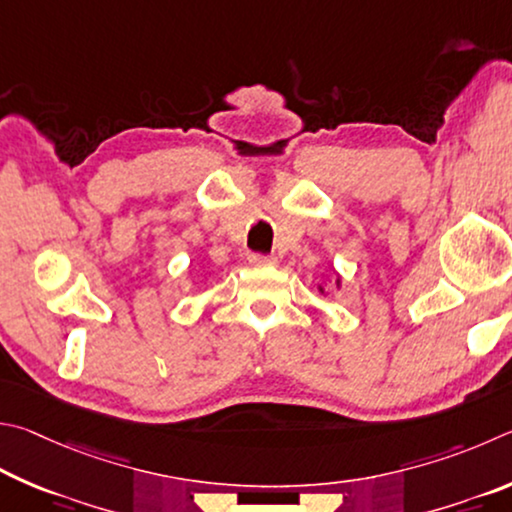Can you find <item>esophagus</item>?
Masks as SVG:
<instances>
[{"label":"esophagus","instance_id":"1","mask_svg":"<svg viewBox=\"0 0 512 512\" xmlns=\"http://www.w3.org/2000/svg\"><path fill=\"white\" fill-rule=\"evenodd\" d=\"M249 263L254 267H272V265H276V258L274 256H263V254H251Z\"/></svg>","mask_w":512,"mask_h":512}]
</instances>
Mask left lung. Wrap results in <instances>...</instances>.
<instances>
[{"label":"left lung","mask_w":512,"mask_h":512,"mask_svg":"<svg viewBox=\"0 0 512 512\" xmlns=\"http://www.w3.org/2000/svg\"><path fill=\"white\" fill-rule=\"evenodd\" d=\"M333 283H335V288L337 290H342V274H339L337 270H335V267H333ZM317 290L321 292V294H324V297H326V294H328V290H326V285H317Z\"/></svg>","instance_id":"8db88e82"}]
</instances>
